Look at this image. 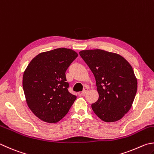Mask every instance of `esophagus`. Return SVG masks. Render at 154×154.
<instances>
[{
    "instance_id": "34e87169",
    "label": "esophagus",
    "mask_w": 154,
    "mask_h": 154,
    "mask_svg": "<svg viewBox=\"0 0 154 154\" xmlns=\"http://www.w3.org/2000/svg\"><path fill=\"white\" fill-rule=\"evenodd\" d=\"M87 92H88V88H85V89L83 90V91L82 92H81V94L83 95V96H85Z\"/></svg>"
}]
</instances>
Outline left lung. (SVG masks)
Here are the masks:
<instances>
[{
  "label": "left lung",
  "instance_id": "1",
  "mask_svg": "<svg viewBox=\"0 0 154 154\" xmlns=\"http://www.w3.org/2000/svg\"><path fill=\"white\" fill-rule=\"evenodd\" d=\"M80 56L93 73L97 91L94 112L104 122L120 120L132 106L137 81L130 63L120 55L102 50H82Z\"/></svg>",
  "mask_w": 154,
  "mask_h": 154
}]
</instances>
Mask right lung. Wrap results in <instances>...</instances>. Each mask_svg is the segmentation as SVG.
Instances as JSON below:
<instances>
[{"mask_svg": "<svg viewBox=\"0 0 154 154\" xmlns=\"http://www.w3.org/2000/svg\"><path fill=\"white\" fill-rule=\"evenodd\" d=\"M77 57L76 51L67 48L43 52L31 61L24 72L23 88L27 105L45 122H58L76 100L68 90L66 71Z\"/></svg>", "mask_w": 154, "mask_h": 154, "instance_id": "right-lung-1", "label": "right lung"}]
</instances>
